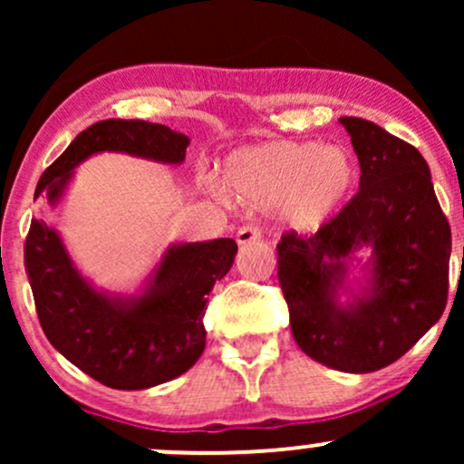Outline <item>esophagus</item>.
<instances>
[{"label": "esophagus", "mask_w": 464, "mask_h": 464, "mask_svg": "<svg viewBox=\"0 0 464 464\" xmlns=\"http://www.w3.org/2000/svg\"><path fill=\"white\" fill-rule=\"evenodd\" d=\"M236 239H237L239 246H246V244L259 242V239H262V231H259V228L255 225H246V227L239 228Z\"/></svg>", "instance_id": "1"}]
</instances>
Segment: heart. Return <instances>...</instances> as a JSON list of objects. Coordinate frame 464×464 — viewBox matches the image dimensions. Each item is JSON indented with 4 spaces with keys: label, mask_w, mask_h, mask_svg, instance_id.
<instances>
[{
    "label": "heart",
    "mask_w": 464,
    "mask_h": 464,
    "mask_svg": "<svg viewBox=\"0 0 464 464\" xmlns=\"http://www.w3.org/2000/svg\"><path fill=\"white\" fill-rule=\"evenodd\" d=\"M360 168L343 146L318 141H266L233 150L222 165V180L205 179L216 198L228 194L257 211H279L296 231H316L343 209L358 183Z\"/></svg>",
    "instance_id": "heart-1"
}]
</instances>
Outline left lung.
I'll list each match as a JSON object with an SVG mask.
<instances>
[{
  "mask_svg": "<svg viewBox=\"0 0 464 464\" xmlns=\"http://www.w3.org/2000/svg\"><path fill=\"white\" fill-rule=\"evenodd\" d=\"M340 124L358 154V194L314 236L285 233L276 275L303 353L335 371L372 372L443 316L451 231L417 148L362 117ZM360 249L372 257L353 288L348 275Z\"/></svg>",
  "mask_w": 464,
  "mask_h": 464,
  "instance_id": "8db88e82",
  "label": "left lung"
}]
</instances>
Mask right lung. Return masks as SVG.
I'll return each instance as SVG.
<instances>
[{
    "mask_svg": "<svg viewBox=\"0 0 464 464\" xmlns=\"http://www.w3.org/2000/svg\"><path fill=\"white\" fill-rule=\"evenodd\" d=\"M188 146V135L163 124L98 121L45 169L34 198L44 196L47 205H61L73 169L93 154L121 152L179 165ZM236 253L231 237L172 244L140 292L111 295L84 279L56 228L32 220L24 259L39 323L52 347L100 384L141 391L183 375L200 358L207 295L231 270Z\"/></svg>",
    "mask_w": 464,
    "mask_h": 464,
    "instance_id": "add662e5",
    "label": "right lung"
}]
</instances>
